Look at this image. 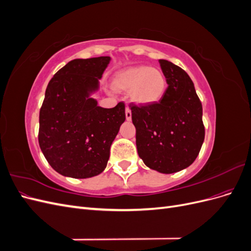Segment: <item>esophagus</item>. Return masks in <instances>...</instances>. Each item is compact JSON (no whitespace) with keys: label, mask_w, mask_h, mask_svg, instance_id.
<instances>
[{"label":"esophagus","mask_w":251,"mask_h":251,"mask_svg":"<svg viewBox=\"0 0 251 251\" xmlns=\"http://www.w3.org/2000/svg\"><path fill=\"white\" fill-rule=\"evenodd\" d=\"M126 118L127 121H130L132 119V113H131V110L128 109V107L126 108Z\"/></svg>","instance_id":"34e87169"}]
</instances>
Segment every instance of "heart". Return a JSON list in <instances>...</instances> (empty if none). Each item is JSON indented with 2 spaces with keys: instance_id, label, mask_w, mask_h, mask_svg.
Instances as JSON below:
<instances>
[{
  "instance_id": "b5f03b06",
  "label": "heart",
  "mask_w": 251,
  "mask_h": 251,
  "mask_svg": "<svg viewBox=\"0 0 251 251\" xmlns=\"http://www.w3.org/2000/svg\"><path fill=\"white\" fill-rule=\"evenodd\" d=\"M112 88L119 93H128L130 100L147 107L161 100L166 88L163 73L149 66L128 67L114 74Z\"/></svg>"
}]
</instances>
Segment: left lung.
<instances>
[{
  "mask_svg": "<svg viewBox=\"0 0 251 251\" xmlns=\"http://www.w3.org/2000/svg\"><path fill=\"white\" fill-rule=\"evenodd\" d=\"M168 89L159 102L147 107L131 104L136 147L148 168L173 174L188 168L204 141L202 104L194 82L180 67L160 59Z\"/></svg>",
  "mask_w": 251,
  "mask_h": 251,
  "instance_id": "obj_1",
  "label": "left lung"
}]
</instances>
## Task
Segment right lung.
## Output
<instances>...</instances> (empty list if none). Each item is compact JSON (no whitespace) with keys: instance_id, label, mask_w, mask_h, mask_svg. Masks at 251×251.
I'll list each match as a JSON object with an SVG mask.
<instances>
[{"instance_id":"right-lung-1","label":"right lung","mask_w":251,"mask_h":251,"mask_svg":"<svg viewBox=\"0 0 251 251\" xmlns=\"http://www.w3.org/2000/svg\"><path fill=\"white\" fill-rule=\"evenodd\" d=\"M110 60V56L73 59L47 86L39 143L51 168L65 177L85 179L102 173L126 120L124 102L104 109L92 97L100 91Z\"/></svg>"}]
</instances>
